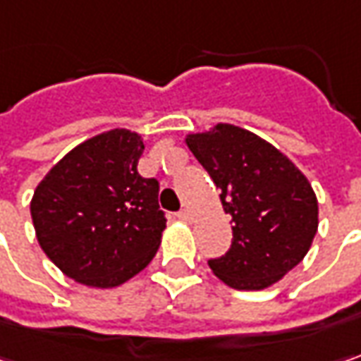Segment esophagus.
<instances>
[{
	"mask_svg": "<svg viewBox=\"0 0 361 361\" xmlns=\"http://www.w3.org/2000/svg\"><path fill=\"white\" fill-rule=\"evenodd\" d=\"M178 218L183 220V222H192V220H194V212L190 210V208H183V210H180V214H178Z\"/></svg>",
	"mask_w": 361,
	"mask_h": 361,
	"instance_id": "esophagus-1",
	"label": "esophagus"
}]
</instances>
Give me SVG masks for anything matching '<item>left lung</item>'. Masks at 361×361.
Returning <instances> with one entry per match:
<instances>
[{"mask_svg": "<svg viewBox=\"0 0 361 361\" xmlns=\"http://www.w3.org/2000/svg\"><path fill=\"white\" fill-rule=\"evenodd\" d=\"M185 143L220 190L232 218V244L224 257L208 260L228 287L260 290L295 269L317 232V197L287 155L259 135L218 123Z\"/></svg>", "mask_w": 361, "mask_h": 361, "instance_id": "1", "label": "left lung"}]
</instances>
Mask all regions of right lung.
I'll return each mask as SVG.
<instances>
[{
    "instance_id": "obj_1",
    "label": "right lung",
    "mask_w": 361,
    "mask_h": 361,
    "mask_svg": "<svg viewBox=\"0 0 361 361\" xmlns=\"http://www.w3.org/2000/svg\"><path fill=\"white\" fill-rule=\"evenodd\" d=\"M141 135L113 129L76 145L39 181L30 212L42 250L87 287L111 289L155 257L165 214L159 181L141 178Z\"/></svg>"
}]
</instances>
